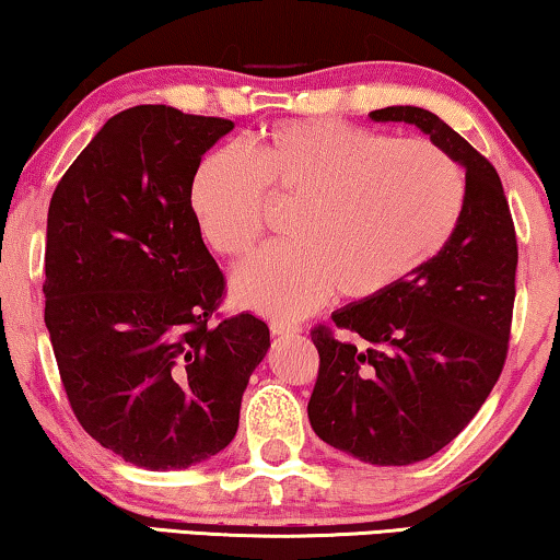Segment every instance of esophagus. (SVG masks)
I'll return each instance as SVG.
<instances>
[{"mask_svg":"<svg viewBox=\"0 0 560 560\" xmlns=\"http://www.w3.org/2000/svg\"><path fill=\"white\" fill-rule=\"evenodd\" d=\"M270 330H272V335H280V338H285V335H298L300 330V325L298 323H288V320H272L270 323Z\"/></svg>","mask_w":560,"mask_h":560,"instance_id":"1","label":"esophagus"}]
</instances>
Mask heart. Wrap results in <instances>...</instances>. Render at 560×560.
<instances>
[{
	"mask_svg": "<svg viewBox=\"0 0 560 560\" xmlns=\"http://www.w3.org/2000/svg\"><path fill=\"white\" fill-rule=\"evenodd\" d=\"M463 195L458 165L433 142L298 119L205 158L190 208L205 243L243 260L262 235L265 197L295 202L292 243L260 253L232 280L245 307L295 320L335 288L373 300L423 270L458 228Z\"/></svg>",
	"mask_w": 560,
	"mask_h": 560,
	"instance_id": "1",
	"label": "heart"
}]
</instances>
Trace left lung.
Masks as SVG:
<instances>
[{
  "label": "left lung",
  "mask_w": 560,
  "mask_h": 560,
  "mask_svg": "<svg viewBox=\"0 0 560 560\" xmlns=\"http://www.w3.org/2000/svg\"><path fill=\"white\" fill-rule=\"evenodd\" d=\"M416 125L466 170L458 228L433 262L398 288L332 313L315 328L320 352L310 425L370 466H410L445 448L483 406L509 352L515 300L513 218L495 167L423 107L370 112Z\"/></svg>",
  "instance_id": "left-lung-1"
}]
</instances>
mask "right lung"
<instances>
[{"mask_svg": "<svg viewBox=\"0 0 560 560\" xmlns=\"http://www.w3.org/2000/svg\"><path fill=\"white\" fill-rule=\"evenodd\" d=\"M235 122L137 105L109 117L59 179L47 214L45 323L82 428L148 470L228 448L260 317L212 323L225 278L202 243L190 183Z\"/></svg>", "mask_w": 560, "mask_h": 560, "instance_id": "1", "label": "right lung"}]
</instances>
